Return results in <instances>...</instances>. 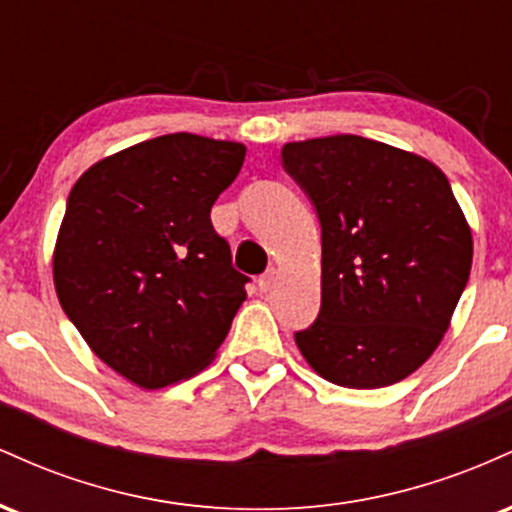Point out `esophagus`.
Listing matches in <instances>:
<instances>
[{
    "instance_id": "esophagus-1",
    "label": "esophagus",
    "mask_w": 512,
    "mask_h": 512,
    "mask_svg": "<svg viewBox=\"0 0 512 512\" xmlns=\"http://www.w3.org/2000/svg\"><path fill=\"white\" fill-rule=\"evenodd\" d=\"M274 279H276V269L274 267H269L267 272H264L260 279H257V286H260V291L262 293H267L269 289H272L274 286Z\"/></svg>"
}]
</instances>
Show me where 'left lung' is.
Instances as JSON below:
<instances>
[{
	"mask_svg": "<svg viewBox=\"0 0 512 512\" xmlns=\"http://www.w3.org/2000/svg\"><path fill=\"white\" fill-rule=\"evenodd\" d=\"M281 161L322 228V303L298 349L334 385L399 383L436 351L472 269L448 178L356 134L284 144Z\"/></svg>",
	"mask_w": 512,
	"mask_h": 512,
	"instance_id": "1",
	"label": "left lung"
}]
</instances>
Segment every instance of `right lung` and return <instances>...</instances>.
Listing matches in <instances>:
<instances>
[{
  "label": "right lung",
  "mask_w": 512,
  "mask_h": 512,
  "mask_svg": "<svg viewBox=\"0 0 512 512\" xmlns=\"http://www.w3.org/2000/svg\"><path fill=\"white\" fill-rule=\"evenodd\" d=\"M245 161L238 142L166 134L76 180L55 245V291L93 354L144 390L214 358L248 276L211 207Z\"/></svg>",
  "instance_id": "1"
}]
</instances>
